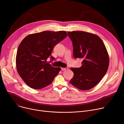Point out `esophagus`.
<instances>
[{
  "instance_id": "34e87169",
  "label": "esophagus",
  "mask_w": 124,
  "mask_h": 124,
  "mask_svg": "<svg viewBox=\"0 0 124 124\" xmlns=\"http://www.w3.org/2000/svg\"><path fill=\"white\" fill-rule=\"evenodd\" d=\"M67 69H68V68H61V70H66Z\"/></svg>"
}]
</instances>
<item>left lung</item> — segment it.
<instances>
[{"label": "left lung", "instance_id": "obj_1", "mask_svg": "<svg viewBox=\"0 0 124 124\" xmlns=\"http://www.w3.org/2000/svg\"><path fill=\"white\" fill-rule=\"evenodd\" d=\"M72 41L75 58H82L80 68H70L74 76L70 83L82 90L95 86L107 73L109 57L105 45L99 36L84 31L68 32Z\"/></svg>", "mask_w": 124, "mask_h": 124}]
</instances>
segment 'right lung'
I'll list each match as a JSON object with an SVG mask.
<instances>
[{"label":"right lung","instance_id":"obj_1","mask_svg":"<svg viewBox=\"0 0 124 124\" xmlns=\"http://www.w3.org/2000/svg\"><path fill=\"white\" fill-rule=\"evenodd\" d=\"M67 36L64 31H46L29 35L22 41L17 50L16 67L28 86L40 89L52 83L61 69L52 67L46 60L48 57L51 62L54 60L51 55L54 48Z\"/></svg>","mask_w":124,"mask_h":124}]
</instances>
